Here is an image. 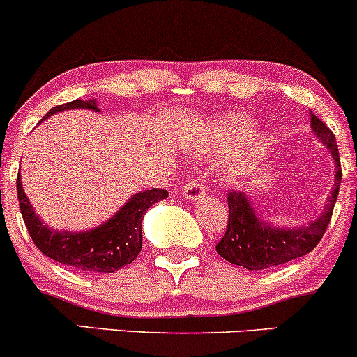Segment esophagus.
Masks as SVG:
<instances>
[{
    "mask_svg": "<svg viewBox=\"0 0 357 357\" xmlns=\"http://www.w3.org/2000/svg\"><path fill=\"white\" fill-rule=\"evenodd\" d=\"M180 196L183 197V199L187 201H201L203 197L206 196V189L203 185V182H201L199 177H194L190 178L189 182L183 185L182 189V194Z\"/></svg>",
    "mask_w": 357,
    "mask_h": 357,
    "instance_id": "obj_1",
    "label": "esophagus"
}]
</instances>
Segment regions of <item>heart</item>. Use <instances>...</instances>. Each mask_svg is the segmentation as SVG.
Here are the masks:
<instances>
[{"label":"heart","mask_w":357,"mask_h":357,"mask_svg":"<svg viewBox=\"0 0 357 357\" xmlns=\"http://www.w3.org/2000/svg\"><path fill=\"white\" fill-rule=\"evenodd\" d=\"M255 127L241 116H223L211 123L194 125L182 135V148L196 160L238 148Z\"/></svg>","instance_id":"1"}]
</instances>
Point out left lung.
Instances as JSON below:
<instances>
[{
    "mask_svg": "<svg viewBox=\"0 0 357 357\" xmlns=\"http://www.w3.org/2000/svg\"><path fill=\"white\" fill-rule=\"evenodd\" d=\"M311 130L321 144L328 149L335 161V182L326 197L325 209L306 225L278 227L256 211L245 192L229 194V225L222 241L216 244V252L229 263L245 270H266L277 264L289 263L311 252L325 235L333 206L339 196L342 168L333 132L311 113Z\"/></svg>",
    "mask_w": 357,
    "mask_h": 357,
    "instance_id": "8db88e82",
    "label": "left lung"
}]
</instances>
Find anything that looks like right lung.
<instances>
[{
  "label": "right lung",
  "mask_w": 357,
  "mask_h": 357,
  "mask_svg": "<svg viewBox=\"0 0 357 357\" xmlns=\"http://www.w3.org/2000/svg\"><path fill=\"white\" fill-rule=\"evenodd\" d=\"M67 109L99 112L98 102L94 99H89V101L75 99L67 105L51 108L44 119L54 113L67 112ZM17 192L22 218L39 251L56 263L79 268L87 273L89 271L115 273L116 270L123 268L125 264H130L137 258L142 249V218H144L142 215L154 203L168 197L165 189L141 190L137 194H132L130 199L101 225L89 230L70 232V230L51 229L46 223H43L41 216L36 215L31 201L25 196L20 174L17 177Z\"/></svg>",
  "instance_id": "add662e5"
}]
</instances>
